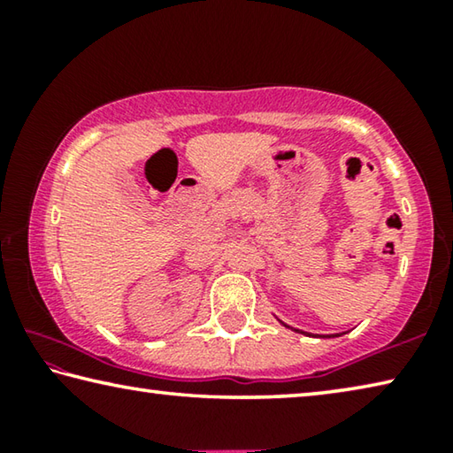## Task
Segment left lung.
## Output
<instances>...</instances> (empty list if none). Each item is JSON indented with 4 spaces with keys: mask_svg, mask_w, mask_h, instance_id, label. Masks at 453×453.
<instances>
[{
    "mask_svg": "<svg viewBox=\"0 0 453 453\" xmlns=\"http://www.w3.org/2000/svg\"><path fill=\"white\" fill-rule=\"evenodd\" d=\"M296 332H300V329H296ZM302 334H303V332H302ZM308 335H310V334H308Z\"/></svg>",
    "mask_w": 453,
    "mask_h": 453,
    "instance_id": "8db88e82",
    "label": "left lung"
}]
</instances>
